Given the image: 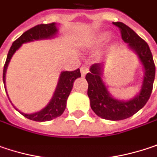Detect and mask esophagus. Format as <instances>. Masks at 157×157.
Wrapping results in <instances>:
<instances>
[{
  "label": "esophagus",
  "mask_w": 157,
  "mask_h": 157,
  "mask_svg": "<svg viewBox=\"0 0 157 157\" xmlns=\"http://www.w3.org/2000/svg\"><path fill=\"white\" fill-rule=\"evenodd\" d=\"M88 71H89V68H88V66H86V65H82V66L80 67V72H81V75H82V76H85L86 73L88 72Z\"/></svg>",
  "instance_id": "1"
}]
</instances>
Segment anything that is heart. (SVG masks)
Listing matches in <instances>:
<instances>
[{
	"mask_svg": "<svg viewBox=\"0 0 157 157\" xmlns=\"http://www.w3.org/2000/svg\"><path fill=\"white\" fill-rule=\"evenodd\" d=\"M109 38H110V34H109V33H105V34H103V35L100 36L99 41H100V42H105V41H107Z\"/></svg>",
	"mask_w": 157,
	"mask_h": 157,
	"instance_id": "1",
	"label": "heart"
}]
</instances>
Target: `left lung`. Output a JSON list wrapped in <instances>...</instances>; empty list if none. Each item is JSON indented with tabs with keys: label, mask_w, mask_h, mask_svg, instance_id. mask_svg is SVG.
Instances as JSON below:
<instances>
[{
	"label": "left lung",
	"mask_w": 157,
	"mask_h": 157,
	"mask_svg": "<svg viewBox=\"0 0 157 157\" xmlns=\"http://www.w3.org/2000/svg\"><path fill=\"white\" fill-rule=\"evenodd\" d=\"M120 31L122 40L134 51L145 69V76L140 94L133 99L123 102L112 97L102 80L101 63H95L90 68V72L86 75L88 83L87 95L90 106L96 115L110 121H121L131 117L147 103L153 89L155 74V66L148 44L140 37L132 29L122 22H113Z\"/></svg>",
	"instance_id": "left-lung-1"
}]
</instances>
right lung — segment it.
Listing matches in <instances>:
<instances>
[{"instance_id":"add662e5","label":"right lung","mask_w":157,"mask_h":157,"mask_svg":"<svg viewBox=\"0 0 157 157\" xmlns=\"http://www.w3.org/2000/svg\"><path fill=\"white\" fill-rule=\"evenodd\" d=\"M57 32L58 30L56 28L54 22L50 23V24H40L34 28L28 29V31L23 33L16 41H14L8 52L7 59L4 64L3 74H2L3 83L5 84V73L8 64L10 61L12 55L22 45V44L31 42L34 40L51 38ZM80 77H81V74H80L79 69L73 71L62 72L60 76L59 83L54 92V95L52 96L50 103L46 106L43 110H41L37 113H32V114H26L22 113H20L29 120L36 121H51V120H53L55 118L61 116L66 108V102H67L68 96L70 95L71 91L72 89L73 83L75 79Z\"/></svg>"}]
</instances>
